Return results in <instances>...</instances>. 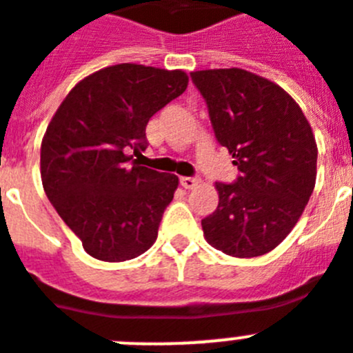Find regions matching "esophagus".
Returning a JSON list of instances; mask_svg holds the SVG:
<instances>
[{
  "mask_svg": "<svg viewBox=\"0 0 353 353\" xmlns=\"http://www.w3.org/2000/svg\"><path fill=\"white\" fill-rule=\"evenodd\" d=\"M200 183L198 176H180V185L183 189H194Z\"/></svg>",
  "mask_w": 353,
  "mask_h": 353,
  "instance_id": "34e87169",
  "label": "esophagus"
}]
</instances>
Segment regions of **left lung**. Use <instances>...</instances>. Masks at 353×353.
I'll return each instance as SVG.
<instances>
[{"label": "left lung", "instance_id": "8db88e82", "mask_svg": "<svg viewBox=\"0 0 353 353\" xmlns=\"http://www.w3.org/2000/svg\"><path fill=\"white\" fill-rule=\"evenodd\" d=\"M216 139L241 171L216 182L219 203L201 219L207 243L232 257H259L294 228L316 183L318 146L305 114L275 82L246 69L192 71Z\"/></svg>", "mask_w": 353, "mask_h": 353}]
</instances>
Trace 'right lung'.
<instances>
[{
	"instance_id": "add662e5",
	"label": "right lung",
	"mask_w": 353,
	"mask_h": 353,
	"mask_svg": "<svg viewBox=\"0 0 353 353\" xmlns=\"http://www.w3.org/2000/svg\"><path fill=\"white\" fill-rule=\"evenodd\" d=\"M182 69L116 64L69 90L41 144L48 200L90 257L123 263L152 248L179 176L132 161L150 117L188 89Z\"/></svg>"
}]
</instances>
